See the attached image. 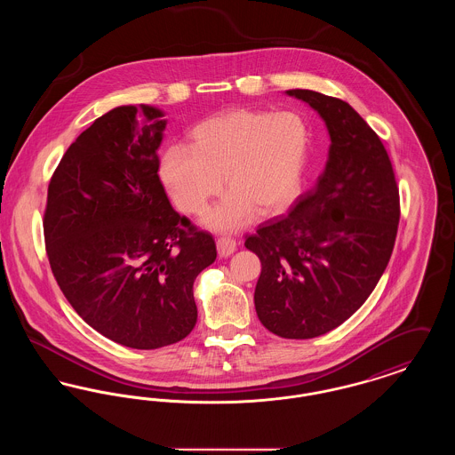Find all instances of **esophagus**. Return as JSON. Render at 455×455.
I'll return each instance as SVG.
<instances>
[{
  "label": "esophagus",
  "mask_w": 455,
  "mask_h": 455,
  "mask_svg": "<svg viewBox=\"0 0 455 455\" xmlns=\"http://www.w3.org/2000/svg\"><path fill=\"white\" fill-rule=\"evenodd\" d=\"M217 249L218 254L221 258H228V256H232L235 252L237 242L232 237H220L217 240Z\"/></svg>",
  "instance_id": "esophagus-1"
}]
</instances>
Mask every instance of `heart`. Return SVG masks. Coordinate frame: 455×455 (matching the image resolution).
Segmentation results:
<instances>
[{
    "mask_svg": "<svg viewBox=\"0 0 455 455\" xmlns=\"http://www.w3.org/2000/svg\"><path fill=\"white\" fill-rule=\"evenodd\" d=\"M310 136L293 112L237 108L196 126L193 147H169L160 160V175L173 204L188 215H201L221 191H230L204 223L215 230L247 225L256 210L282 212L300 195L308 164Z\"/></svg>",
    "mask_w": 455,
    "mask_h": 455,
    "instance_id": "1",
    "label": "heart"
}]
</instances>
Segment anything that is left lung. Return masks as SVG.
Instances as JSON below:
<instances>
[{"label":"left lung","instance_id":"1","mask_svg":"<svg viewBox=\"0 0 455 455\" xmlns=\"http://www.w3.org/2000/svg\"><path fill=\"white\" fill-rule=\"evenodd\" d=\"M286 93L324 119L329 160L315 188L243 245L260 260L254 303L262 325L280 338L310 339L343 324L370 297L387 267L401 204L387 150L355 108L314 90Z\"/></svg>","mask_w":455,"mask_h":455}]
</instances>
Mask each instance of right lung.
I'll return each mask as SVG.
<instances>
[{
  "label": "right lung",
  "mask_w": 455,
  "mask_h": 455,
  "mask_svg": "<svg viewBox=\"0 0 455 455\" xmlns=\"http://www.w3.org/2000/svg\"><path fill=\"white\" fill-rule=\"evenodd\" d=\"M112 108L69 145L47 188L44 242L66 300L102 336L134 349L184 339L193 284L217 259L212 234L180 217L158 177V108Z\"/></svg>",
  "instance_id": "add662e5"
}]
</instances>
